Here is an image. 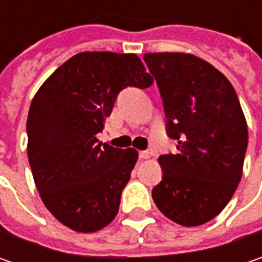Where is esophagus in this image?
Segmentation results:
<instances>
[{"label":"esophagus","mask_w":262,"mask_h":262,"mask_svg":"<svg viewBox=\"0 0 262 262\" xmlns=\"http://www.w3.org/2000/svg\"><path fill=\"white\" fill-rule=\"evenodd\" d=\"M138 155H140V159H148V157L151 156V153H150L148 150H143V151H140Z\"/></svg>","instance_id":"1"}]
</instances>
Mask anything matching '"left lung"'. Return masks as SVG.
I'll use <instances>...</instances> for the list:
<instances>
[{
  "label": "left lung",
  "mask_w": 262,
  "mask_h": 262,
  "mask_svg": "<svg viewBox=\"0 0 262 262\" xmlns=\"http://www.w3.org/2000/svg\"><path fill=\"white\" fill-rule=\"evenodd\" d=\"M156 78L175 155L159 163L151 191L157 208L181 226L210 222L227 206L242 178L248 126L230 81L207 61L184 52L144 54Z\"/></svg>",
  "instance_id": "1"
}]
</instances>
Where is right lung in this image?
Segmentation results:
<instances>
[{
	"label": "right lung",
	"instance_id": "add662e5",
	"mask_svg": "<svg viewBox=\"0 0 262 262\" xmlns=\"http://www.w3.org/2000/svg\"><path fill=\"white\" fill-rule=\"evenodd\" d=\"M151 84L136 54L80 52L36 92L27 116V156L43 204L64 226L92 233L118 214L138 153L102 144L96 136L122 89Z\"/></svg>",
	"mask_w": 262,
	"mask_h": 262
}]
</instances>
